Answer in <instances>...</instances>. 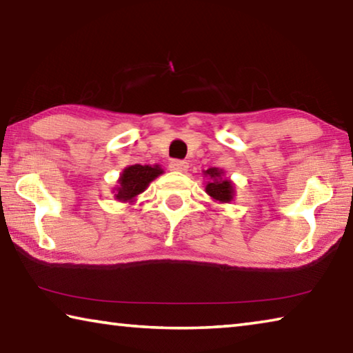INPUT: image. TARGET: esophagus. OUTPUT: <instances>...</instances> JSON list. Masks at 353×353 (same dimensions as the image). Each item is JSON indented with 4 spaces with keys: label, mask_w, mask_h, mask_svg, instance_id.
Segmentation results:
<instances>
[{
    "label": "esophagus",
    "mask_w": 353,
    "mask_h": 353,
    "mask_svg": "<svg viewBox=\"0 0 353 353\" xmlns=\"http://www.w3.org/2000/svg\"><path fill=\"white\" fill-rule=\"evenodd\" d=\"M170 170L177 171V172H185L188 170V162H185V160H171Z\"/></svg>",
    "instance_id": "34e87169"
}]
</instances>
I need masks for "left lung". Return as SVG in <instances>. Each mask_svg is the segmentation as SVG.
<instances>
[{"mask_svg":"<svg viewBox=\"0 0 353 353\" xmlns=\"http://www.w3.org/2000/svg\"><path fill=\"white\" fill-rule=\"evenodd\" d=\"M205 177H208V182L205 185L207 194L212 199L227 204L234 199L235 196V187L229 179H224V171L218 168H208L204 171Z\"/></svg>","mask_w":353,"mask_h":353,"instance_id":"left-lung-1","label":"left lung"}]
</instances>
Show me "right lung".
<instances>
[{
    "label": "right lung",
    "mask_w": 353,
    "mask_h": 353,
    "mask_svg": "<svg viewBox=\"0 0 353 353\" xmlns=\"http://www.w3.org/2000/svg\"><path fill=\"white\" fill-rule=\"evenodd\" d=\"M163 174V170L159 165H132L128 166L118 179L115 188V198L123 202L134 201L137 196L148 188L155 177Z\"/></svg>",
    "instance_id": "obj_1"
}]
</instances>
